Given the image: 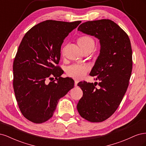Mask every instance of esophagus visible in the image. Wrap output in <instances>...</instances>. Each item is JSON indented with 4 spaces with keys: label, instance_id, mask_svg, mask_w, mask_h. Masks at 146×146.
<instances>
[{
    "label": "esophagus",
    "instance_id": "obj_1",
    "mask_svg": "<svg viewBox=\"0 0 146 146\" xmlns=\"http://www.w3.org/2000/svg\"><path fill=\"white\" fill-rule=\"evenodd\" d=\"M78 83V82L77 80H75V86H77V83Z\"/></svg>",
    "mask_w": 146,
    "mask_h": 146
}]
</instances>
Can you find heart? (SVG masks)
Masks as SVG:
<instances>
[{"label": "heart", "mask_w": 146, "mask_h": 146, "mask_svg": "<svg viewBox=\"0 0 146 146\" xmlns=\"http://www.w3.org/2000/svg\"><path fill=\"white\" fill-rule=\"evenodd\" d=\"M78 43L82 50L90 47H94V39L88 35H84L78 39ZM90 69V66L86 63H76L67 68L66 73L69 77L80 80L85 77Z\"/></svg>", "instance_id": "heart-1"}]
</instances>
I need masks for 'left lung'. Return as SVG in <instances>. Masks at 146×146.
<instances>
[{"instance_id":"8db88e82","label":"left lung","mask_w":146,"mask_h":146,"mask_svg":"<svg viewBox=\"0 0 146 146\" xmlns=\"http://www.w3.org/2000/svg\"><path fill=\"white\" fill-rule=\"evenodd\" d=\"M78 31L100 39V52L90 75L99 82H79L83 97L77 105L81 117L91 122L105 121L116 111L129 86L132 50L129 36L110 19L87 21ZM99 84L100 88L95 86Z\"/></svg>"}]
</instances>
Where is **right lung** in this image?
Returning a JSON list of instances; mask_svg holds the SVG:
<instances>
[{"label":"right lung","instance_id":"1","mask_svg":"<svg viewBox=\"0 0 146 146\" xmlns=\"http://www.w3.org/2000/svg\"><path fill=\"white\" fill-rule=\"evenodd\" d=\"M80 21L47 20L25 33L13 61V88L23 115L30 121L45 122L54 114L60 99L74 88L72 78L61 77L58 65L64 38ZM53 77L54 81L45 82Z\"/></svg>","mask_w":146,"mask_h":146}]
</instances>
